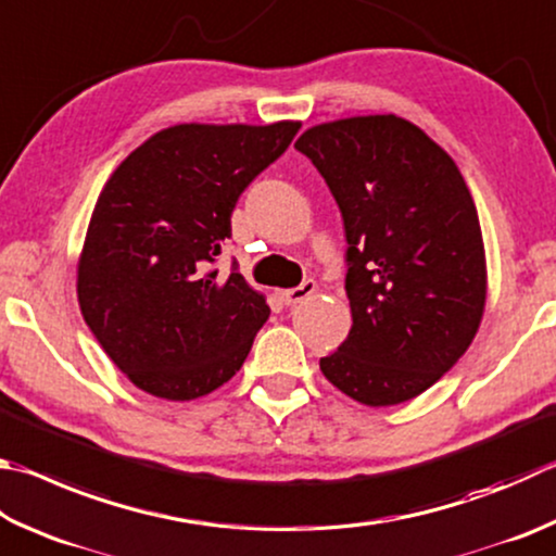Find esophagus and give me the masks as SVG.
<instances>
[{"label":"esophagus","mask_w":556,"mask_h":556,"mask_svg":"<svg viewBox=\"0 0 556 556\" xmlns=\"http://www.w3.org/2000/svg\"><path fill=\"white\" fill-rule=\"evenodd\" d=\"M313 291H316V281L313 279H306L304 285L301 287H294V289H287V291H281V301H285L287 306H294V304H299V301H304L306 296H311Z\"/></svg>","instance_id":"esophagus-1"}]
</instances>
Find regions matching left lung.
<instances>
[{
	"instance_id": "1",
	"label": "left lung",
	"mask_w": 556,
	"mask_h": 556,
	"mask_svg": "<svg viewBox=\"0 0 556 556\" xmlns=\"http://www.w3.org/2000/svg\"><path fill=\"white\" fill-rule=\"evenodd\" d=\"M336 197L348 238L352 328L320 357L365 406L428 391L467 352L486 306L479 214L454 160L396 114L328 121L296 140Z\"/></svg>"
}]
</instances>
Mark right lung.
<instances>
[{
  "instance_id": "1",
  "label": "right lung",
  "mask_w": 556,
  "mask_h": 556,
  "mask_svg": "<svg viewBox=\"0 0 556 556\" xmlns=\"http://www.w3.org/2000/svg\"><path fill=\"white\" fill-rule=\"evenodd\" d=\"M301 121L177 124L121 163L77 262V301L111 362L150 396L191 401L243 367L265 294L211 269L238 197L285 153Z\"/></svg>"
}]
</instances>
